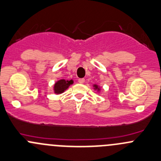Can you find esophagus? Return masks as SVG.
<instances>
[{
    "mask_svg": "<svg viewBox=\"0 0 161 161\" xmlns=\"http://www.w3.org/2000/svg\"><path fill=\"white\" fill-rule=\"evenodd\" d=\"M78 82H79V83L82 84V83H84V82H85V79H79Z\"/></svg>",
    "mask_w": 161,
    "mask_h": 161,
    "instance_id": "obj_1",
    "label": "esophagus"
}]
</instances>
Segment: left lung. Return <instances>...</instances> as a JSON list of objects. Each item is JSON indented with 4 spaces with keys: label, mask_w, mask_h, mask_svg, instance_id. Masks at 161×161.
Instances as JSON below:
<instances>
[{
    "label": "left lung",
    "mask_w": 161,
    "mask_h": 161,
    "mask_svg": "<svg viewBox=\"0 0 161 161\" xmlns=\"http://www.w3.org/2000/svg\"><path fill=\"white\" fill-rule=\"evenodd\" d=\"M93 90H97V92L101 91V86H98L97 84H93Z\"/></svg>",
    "instance_id": "obj_1"
}]
</instances>
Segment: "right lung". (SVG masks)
<instances>
[{"label":"right lung","mask_w":161,"mask_h":161,"mask_svg":"<svg viewBox=\"0 0 161 161\" xmlns=\"http://www.w3.org/2000/svg\"><path fill=\"white\" fill-rule=\"evenodd\" d=\"M74 83L73 79H69V80H65L62 79L60 80L57 81L53 86V91L56 94H60L63 93L66 90H68V87Z\"/></svg>","instance_id":"1"}]
</instances>
